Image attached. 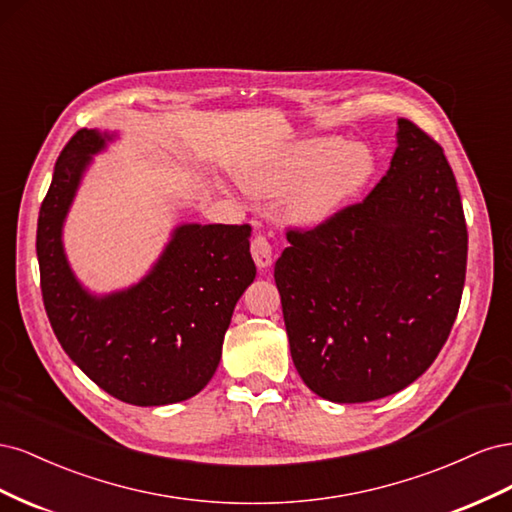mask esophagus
<instances>
[{
  "instance_id": "esophagus-1",
  "label": "esophagus",
  "mask_w": 512,
  "mask_h": 512,
  "mask_svg": "<svg viewBox=\"0 0 512 512\" xmlns=\"http://www.w3.org/2000/svg\"><path fill=\"white\" fill-rule=\"evenodd\" d=\"M250 252L252 258L258 267H269L271 260H273V247L271 241L267 239V235H262V232H256L250 241Z\"/></svg>"
}]
</instances>
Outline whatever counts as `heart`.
I'll return each instance as SVG.
<instances>
[{
  "label": "heart",
  "instance_id": "b5f03b06",
  "mask_svg": "<svg viewBox=\"0 0 512 512\" xmlns=\"http://www.w3.org/2000/svg\"><path fill=\"white\" fill-rule=\"evenodd\" d=\"M371 170L374 160L365 147L312 138L250 166L243 181L256 196L277 198L290 192L288 209L294 218L320 222L363 188Z\"/></svg>",
  "mask_w": 512,
  "mask_h": 512
}]
</instances>
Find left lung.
<instances>
[{"label":"left lung","instance_id":"obj_1","mask_svg":"<svg viewBox=\"0 0 512 512\" xmlns=\"http://www.w3.org/2000/svg\"><path fill=\"white\" fill-rule=\"evenodd\" d=\"M391 168L361 203L290 226L275 262L290 354L337 404L406 389L436 361L459 312L468 228L444 149L397 119Z\"/></svg>","mask_w":512,"mask_h":512}]
</instances>
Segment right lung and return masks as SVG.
Masks as SVG:
<instances>
[{"label": "right lung", "mask_w": 512, "mask_h": 512, "mask_svg": "<svg viewBox=\"0 0 512 512\" xmlns=\"http://www.w3.org/2000/svg\"><path fill=\"white\" fill-rule=\"evenodd\" d=\"M102 145L94 130L76 132L42 200L36 252L46 316L61 348L108 395L132 406L177 404L218 369L232 309L256 277L252 226H181L141 284L89 297L68 269L61 222L89 153Z\"/></svg>", "instance_id": "add662e5"}]
</instances>
